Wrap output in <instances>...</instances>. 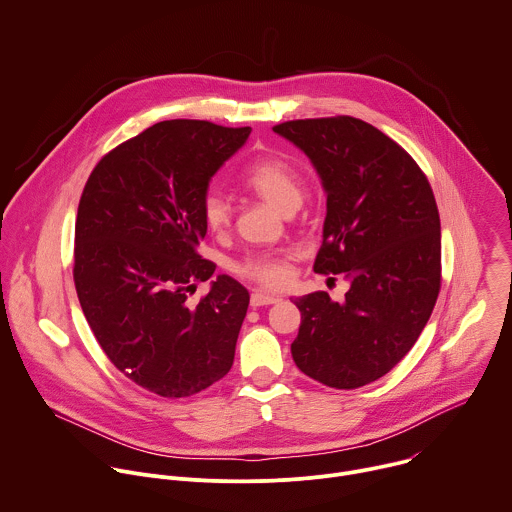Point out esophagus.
Returning <instances> with one entry per match:
<instances>
[{
  "label": "esophagus",
  "instance_id": "esophagus-1",
  "mask_svg": "<svg viewBox=\"0 0 512 512\" xmlns=\"http://www.w3.org/2000/svg\"><path fill=\"white\" fill-rule=\"evenodd\" d=\"M276 302H280V298L274 296V294H266V292H252V296H250V304H252L254 308H258V306H268V304H276Z\"/></svg>",
  "mask_w": 512,
  "mask_h": 512
}]
</instances>
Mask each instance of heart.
<instances>
[{
	"label": "heart",
	"instance_id": "1",
	"mask_svg": "<svg viewBox=\"0 0 512 512\" xmlns=\"http://www.w3.org/2000/svg\"><path fill=\"white\" fill-rule=\"evenodd\" d=\"M242 184L284 214H292L294 210H298L304 198V178L300 170L292 162L276 154L256 158L244 170ZM200 216L210 232L222 234L230 226L232 206L220 190H210L202 198ZM294 258V250L256 254L238 262L234 266V272L260 286L282 288L292 278Z\"/></svg>",
	"mask_w": 512,
	"mask_h": 512
}]
</instances>
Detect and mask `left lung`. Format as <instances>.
I'll return each instance as SVG.
<instances>
[{
    "instance_id": "1",
    "label": "left lung",
    "mask_w": 512,
    "mask_h": 512,
    "mask_svg": "<svg viewBox=\"0 0 512 512\" xmlns=\"http://www.w3.org/2000/svg\"><path fill=\"white\" fill-rule=\"evenodd\" d=\"M272 130L310 158L326 190L314 272L350 284L344 302L328 292L294 300L302 322L292 358L306 376L352 390L390 372L432 314L440 292L436 200L412 156L358 118L292 120Z\"/></svg>"
}]
</instances>
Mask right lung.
Returning <instances> with one entry per match:
<instances>
[{"mask_svg": "<svg viewBox=\"0 0 512 512\" xmlns=\"http://www.w3.org/2000/svg\"><path fill=\"white\" fill-rule=\"evenodd\" d=\"M250 128L168 120L108 152L78 206L74 282L110 362L164 398L192 396L228 374L250 294L198 252L200 204Z\"/></svg>", "mask_w": 512, "mask_h": 512, "instance_id": "add662e5", "label": "right lung"}]
</instances>
